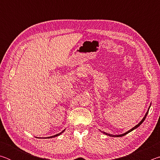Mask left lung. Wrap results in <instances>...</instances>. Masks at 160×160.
Masks as SVG:
<instances>
[{"label": "left lung", "mask_w": 160, "mask_h": 160, "mask_svg": "<svg viewBox=\"0 0 160 160\" xmlns=\"http://www.w3.org/2000/svg\"><path fill=\"white\" fill-rule=\"evenodd\" d=\"M150 107H149V109H150ZM148 112H149V111H148V112H147V113H146V114H145V116H144V118H143L142 119V121H140V122L138 123V125H136V126H135V127H133V128H131V130H130V131H127L126 132H125V133H123V134H121V135H109V134H108V133H107V132H104V134H106V135H111V136H113V137H122V136H123V135H126V134H128V132H131V131H133V130L134 129H135V128H138V127H139L140 125H141V124H142V123L143 122V121H145V118H146V116H147V115H148Z\"/></svg>", "instance_id": "8db88e82"}]
</instances>
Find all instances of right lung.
Returning <instances> with one entry per match:
<instances>
[{"mask_svg":"<svg viewBox=\"0 0 160 160\" xmlns=\"http://www.w3.org/2000/svg\"><path fill=\"white\" fill-rule=\"evenodd\" d=\"M65 130H66V129H65ZM65 130H63V131H62V132H59V133H58V134H56V135H53V136H50V137H48V138H54V137H56V136H58V135H60L61 133H62V132H63V131H65Z\"/></svg>","mask_w":160,"mask_h":160,"instance_id":"obj_1","label":"right lung"}]
</instances>
